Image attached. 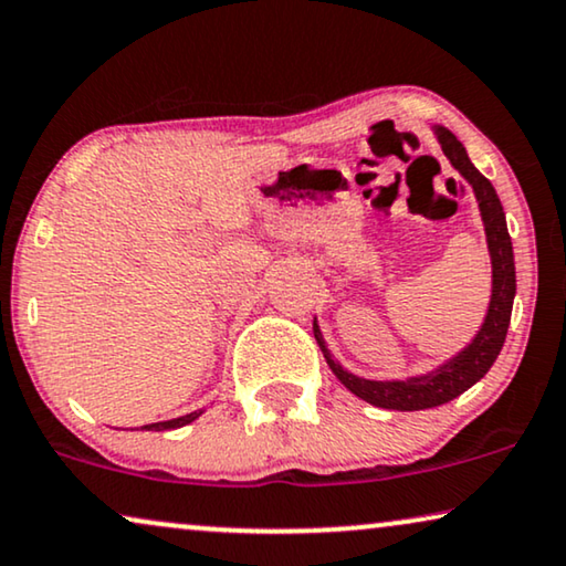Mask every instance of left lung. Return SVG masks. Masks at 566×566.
Segmentation results:
<instances>
[{"instance_id": "left-lung-1", "label": "left lung", "mask_w": 566, "mask_h": 566, "mask_svg": "<svg viewBox=\"0 0 566 566\" xmlns=\"http://www.w3.org/2000/svg\"><path fill=\"white\" fill-rule=\"evenodd\" d=\"M432 132L450 165L469 180L473 196H476L481 222H484L486 232L489 259H492V297H489L484 323H481L476 336L461 352L442 361V365H437L434 370L401 380H370L346 370L342 361L331 354L326 338H323L321 328L313 321L315 342H318L331 373L342 380L346 390H352L361 401L378 406V409L421 411L453 401V398L465 394L471 386H476L489 373V367L500 357L504 336H507L510 328L512 300H515V255H512V240L507 232V220H504L502 201L494 186L489 184V178L481 176L476 165L469 160V153H465V147L458 142L455 134L446 129V126H432Z\"/></svg>"}]
</instances>
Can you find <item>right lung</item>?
<instances>
[{
	"label": "right lung",
	"mask_w": 566,
	"mask_h": 566,
	"mask_svg": "<svg viewBox=\"0 0 566 566\" xmlns=\"http://www.w3.org/2000/svg\"><path fill=\"white\" fill-rule=\"evenodd\" d=\"M201 413H205V409H199V411H191V413H186V417H178V419H168V421H155V424H145L142 429H155V432H163V429H178V427H186V424H191L193 419H199Z\"/></svg>",
	"instance_id": "1"
}]
</instances>
